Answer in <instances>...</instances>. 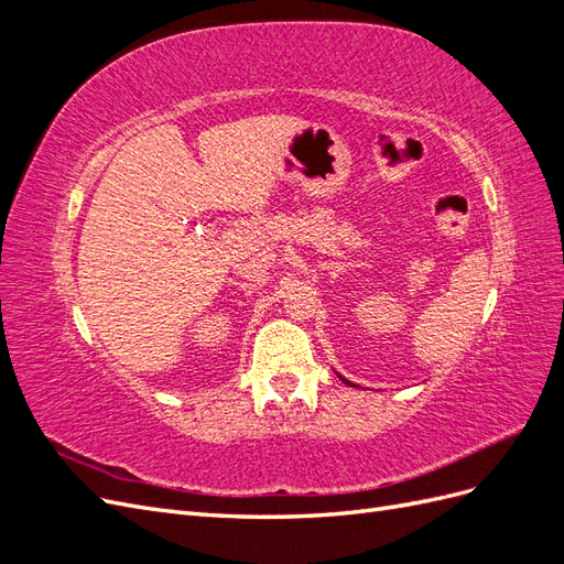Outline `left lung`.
I'll use <instances>...</instances> for the list:
<instances>
[{
  "label": "left lung",
  "mask_w": 564,
  "mask_h": 564,
  "mask_svg": "<svg viewBox=\"0 0 564 564\" xmlns=\"http://www.w3.org/2000/svg\"><path fill=\"white\" fill-rule=\"evenodd\" d=\"M338 379H340V381H344V383H348V386H352V388H357V386H355V383H350V381H346V379H344V377H340V373H338Z\"/></svg>",
  "instance_id": "left-lung-1"
}]
</instances>
